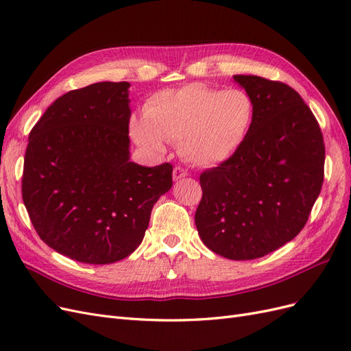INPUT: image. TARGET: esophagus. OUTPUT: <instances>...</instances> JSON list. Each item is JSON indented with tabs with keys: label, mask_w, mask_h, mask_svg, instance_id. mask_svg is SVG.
<instances>
[{
	"label": "esophagus",
	"mask_w": 351,
	"mask_h": 351,
	"mask_svg": "<svg viewBox=\"0 0 351 351\" xmlns=\"http://www.w3.org/2000/svg\"><path fill=\"white\" fill-rule=\"evenodd\" d=\"M187 171L184 168H182V167H176L174 168V171H173V178H174V182H177V180H182V178H184V177H187Z\"/></svg>",
	"instance_id": "1"
}]
</instances>
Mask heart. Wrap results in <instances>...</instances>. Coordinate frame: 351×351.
Returning <instances> with one entry per match:
<instances>
[{
  "instance_id": "1",
  "label": "heart",
  "mask_w": 351,
  "mask_h": 351,
  "mask_svg": "<svg viewBox=\"0 0 351 351\" xmlns=\"http://www.w3.org/2000/svg\"><path fill=\"white\" fill-rule=\"evenodd\" d=\"M254 119L256 104L249 92L192 83L152 95L143 108V120L133 119L130 130L146 149L162 154L164 141L180 143L187 162L210 168L241 149Z\"/></svg>"
}]
</instances>
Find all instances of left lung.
<instances>
[{"label":"left lung","mask_w":351,"mask_h":351,"mask_svg":"<svg viewBox=\"0 0 351 351\" xmlns=\"http://www.w3.org/2000/svg\"><path fill=\"white\" fill-rule=\"evenodd\" d=\"M256 119L241 149L200 174L195 222L205 246L232 261L265 256L291 241L324 183L325 145L315 115L289 84L236 74Z\"/></svg>","instance_id":"8db88e82"}]
</instances>
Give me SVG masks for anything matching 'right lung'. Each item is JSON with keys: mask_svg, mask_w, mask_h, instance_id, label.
I'll return each instance as SVG.
<instances>
[{"mask_svg": "<svg viewBox=\"0 0 351 351\" xmlns=\"http://www.w3.org/2000/svg\"><path fill=\"white\" fill-rule=\"evenodd\" d=\"M129 82L70 90L29 134L22 195L42 241L83 263L133 253L156 200L173 186V165L130 161Z\"/></svg>", "mask_w": 351, "mask_h": 351, "instance_id": "add662e5", "label": "right lung"}]
</instances>
